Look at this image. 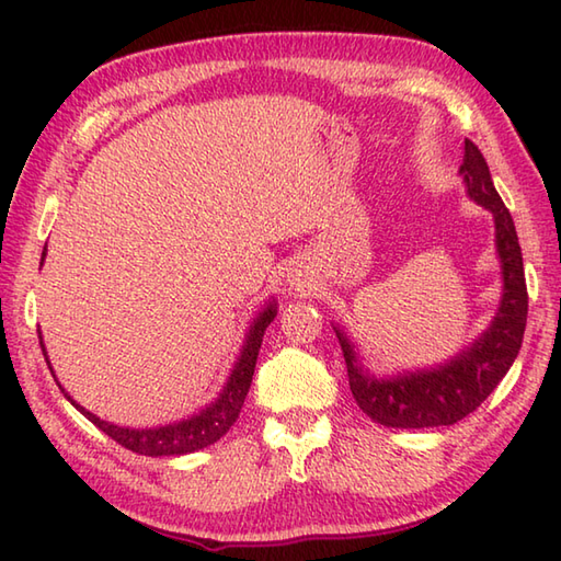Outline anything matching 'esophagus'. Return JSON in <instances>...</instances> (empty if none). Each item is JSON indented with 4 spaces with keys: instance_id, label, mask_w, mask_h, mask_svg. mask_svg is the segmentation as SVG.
<instances>
[{
    "instance_id": "34e87169",
    "label": "esophagus",
    "mask_w": 561,
    "mask_h": 561,
    "mask_svg": "<svg viewBox=\"0 0 561 561\" xmlns=\"http://www.w3.org/2000/svg\"><path fill=\"white\" fill-rule=\"evenodd\" d=\"M294 284H296V291H304V282L301 279H296Z\"/></svg>"
}]
</instances>
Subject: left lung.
Masks as SVG:
<instances>
[{
  "mask_svg": "<svg viewBox=\"0 0 561 561\" xmlns=\"http://www.w3.org/2000/svg\"><path fill=\"white\" fill-rule=\"evenodd\" d=\"M468 195L494 214L496 253L502 260L504 294L502 306L480 340L462 350L450 362L424 371L378 378L362 368L354 344L335 328L340 347L347 364L350 388L356 404L374 422L392 428H428L448 426L474 412L518 356L523 332L528 320V289L523 255L514 219L504 207L492 183L490 165L482 151L465 139V157L460 165Z\"/></svg>",
  "mask_w": 561,
  "mask_h": 561,
  "instance_id": "left-lung-1",
  "label": "left lung"
}]
</instances>
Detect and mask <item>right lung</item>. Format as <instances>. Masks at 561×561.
Masks as SVG:
<instances>
[{
  "instance_id": "obj_1",
  "label": "right lung",
  "mask_w": 561,
  "mask_h": 561,
  "mask_svg": "<svg viewBox=\"0 0 561 561\" xmlns=\"http://www.w3.org/2000/svg\"><path fill=\"white\" fill-rule=\"evenodd\" d=\"M43 260H45V248H43ZM277 316V304H267L265 311H262L253 325L248 330L245 344L241 350V356L233 366V371L226 380L224 390L219 392V398L214 400L209 408H205L202 412L187 416L183 422L175 424H165V426H157V428H127V426H115L111 422H103L101 416L91 414L71 400L67 392L65 398L75 404V408L87 416L89 422L96 424L103 434H108L113 440H117L123 448L139 453V456H151V458H161V456H185V453H195L199 448H207L211 444L229 432L231 424L238 420L241 414V408L248 396V388L253 383V374H255V362H257V352L262 344V335H265L267 325ZM41 347L45 354V344H43V335L38 332ZM47 362V356H45ZM50 366V362H47Z\"/></svg>"
}]
</instances>
